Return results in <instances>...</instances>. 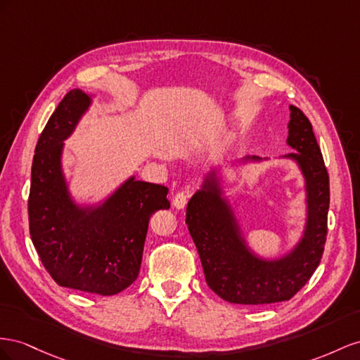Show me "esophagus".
I'll return each mask as SVG.
<instances>
[{"label": "esophagus", "instance_id": "1", "mask_svg": "<svg viewBox=\"0 0 360 360\" xmlns=\"http://www.w3.org/2000/svg\"><path fill=\"white\" fill-rule=\"evenodd\" d=\"M186 205H187V194L186 193L181 191V193L174 194V198H173V207L174 208L184 210V208H186Z\"/></svg>", "mask_w": 360, "mask_h": 360}]
</instances>
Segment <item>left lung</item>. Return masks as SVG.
I'll use <instances>...</instances> for the list:
<instances>
[{
  "mask_svg": "<svg viewBox=\"0 0 360 360\" xmlns=\"http://www.w3.org/2000/svg\"><path fill=\"white\" fill-rule=\"evenodd\" d=\"M290 110L286 143L297 153H288L286 158L299 164L306 181L307 203L304 233L294 250L281 259H259L241 237L214 170L188 202L186 223L199 252L205 279L215 294L229 303L269 304L290 300L311 279L321 261L330 203L328 173L309 119L300 108L290 105Z\"/></svg>",
  "mask_w": 360,
  "mask_h": 360,
  "instance_id": "obj_1",
  "label": "left lung"
}]
</instances>
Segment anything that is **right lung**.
<instances>
[{"mask_svg":"<svg viewBox=\"0 0 360 360\" xmlns=\"http://www.w3.org/2000/svg\"><path fill=\"white\" fill-rule=\"evenodd\" d=\"M91 98L74 89L39 137L28 198L30 235L51 277L65 288L115 295L140 271L149 219L169 210V188L132 176L99 207H78L61 172V150Z\"/></svg>","mask_w":360,"mask_h":360,"instance_id":"add662e5","label":"right lung"}]
</instances>
